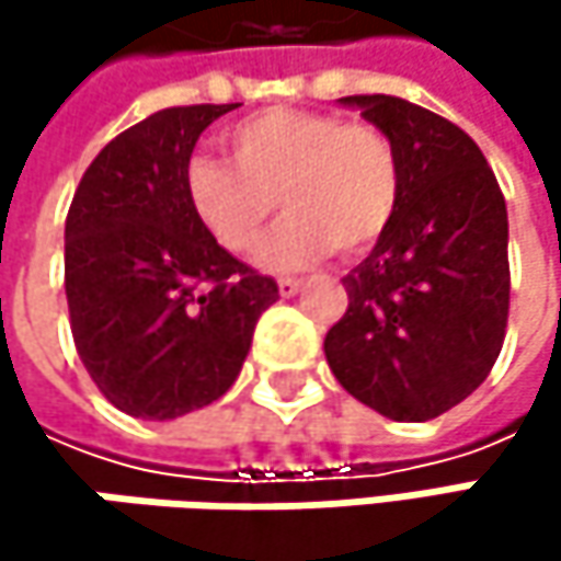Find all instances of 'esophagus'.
I'll return each instance as SVG.
<instances>
[{
	"mask_svg": "<svg viewBox=\"0 0 561 561\" xmlns=\"http://www.w3.org/2000/svg\"><path fill=\"white\" fill-rule=\"evenodd\" d=\"M298 288H301V279H291V276L279 279V295H282V298H291V295H295Z\"/></svg>",
	"mask_w": 561,
	"mask_h": 561,
	"instance_id": "esophagus-1",
	"label": "esophagus"
}]
</instances>
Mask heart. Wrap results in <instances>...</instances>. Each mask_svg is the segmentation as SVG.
Segmentation results:
<instances>
[{
    "label": "heart",
    "mask_w": 561,
    "mask_h": 561,
    "mask_svg": "<svg viewBox=\"0 0 561 561\" xmlns=\"http://www.w3.org/2000/svg\"><path fill=\"white\" fill-rule=\"evenodd\" d=\"M229 162L197 156L184 169V197L201 227L227 250H256L276 204L288 210L263 247L273 270L367 253L392 224L399 162L390 136L364 119L270 106L224 136Z\"/></svg>",
    "instance_id": "b5f03b06"
}]
</instances>
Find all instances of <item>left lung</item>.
I'll use <instances>...</instances> for the list:
<instances>
[{"mask_svg":"<svg viewBox=\"0 0 561 561\" xmlns=\"http://www.w3.org/2000/svg\"><path fill=\"white\" fill-rule=\"evenodd\" d=\"M344 103L390 136L399 204L374 253L344 276L347 311L324 337L337 383L396 422H425L478 390L510 314L506 201L478 142L387 93Z\"/></svg>","mask_w":561,"mask_h":561,"instance_id":"obj_1","label":"left lung"}]
</instances>
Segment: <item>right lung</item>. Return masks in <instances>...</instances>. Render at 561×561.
Returning <instances> with one entry per match:
<instances>
[{"instance_id": "1", "label": "right lung", "mask_w": 561, "mask_h": 561, "mask_svg": "<svg viewBox=\"0 0 561 561\" xmlns=\"http://www.w3.org/2000/svg\"><path fill=\"white\" fill-rule=\"evenodd\" d=\"M237 103L159 110L83 171L64 224L73 347L119 412L178 419L233 387L279 285L233 260L194 217L184 169Z\"/></svg>"}]
</instances>
